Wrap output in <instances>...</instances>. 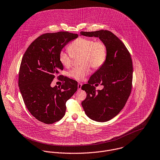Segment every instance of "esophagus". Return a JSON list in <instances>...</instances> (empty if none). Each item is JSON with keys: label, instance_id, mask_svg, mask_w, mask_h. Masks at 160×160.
Returning a JSON list of instances; mask_svg holds the SVG:
<instances>
[{"label": "esophagus", "instance_id": "1", "mask_svg": "<svg viewBox=\"0 0 160 160\" xmlns=\"http://www.w3.org/2000/svg\"><path fill=\"white\" fill-rule=\"evenodd\" d=\"M82 86V83L79 82V83H78V90H81Z\"/></svg>", "mask_w": 160, "mask_h": 160}]
</instances>
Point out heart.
Instances as JSON below:
<instances>
[{
    "instance_id": "obj_1",
    "label": "heart",
    "mask_w": 160,
    "mask_h": 160,
    "mask_svg": "<svg viewBox=\"0 0 160 160\" xmlns=\"http://www.w3.org/2000/svg\"><path fill=\"white\" fill-rule=\"evenodd\" d=\"M69 52L61 51L58 59L65 67L72 65L73 57L81 56L78 67L72 68L68 75L77 80H82L90 72V66L95 69L100 68L105 62L107 57V47L102 41H95L93 38L80 37L73 41L68 47Z\"/></svg>"
}]
</instances>
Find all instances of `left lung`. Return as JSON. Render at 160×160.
Masks as SVG:
<instances>
[{"label": "left lung", "instance_id": "obj_1", "mask_svg": "<svg viewBox=\"0 0 160 160\" xmlns=\"http://www.w3.org/2000/svg\"><path fill=\"white\" fill-rule=\"evenodd\" d=\"M80 35L98 37L107 47L105 62L91 76L88 83L82 87L87 93L82 105L90 119L107 122L119 113L130 95L133 78L131 55L124 43L110 31L81 32ZM95 83H101L104 88L96 91L92 85Z\"/></svg>", "mask_w": 160, "mask_h": 160}]
</instances>
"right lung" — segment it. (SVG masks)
Listing matches in <instances>:
<instances>
[{
    "label": "right lung",
    "instance_id": "right-lung-1",
    "mask_svg": "<svg viewBox=\"0 0 160 160\" xmlns=\"http://www.w3.org/2000/svg\"><path fill=\"white\" fill-rule=\"evenodd\" d=\"M78 37L68 32L43 34L29 45L23 56L19 89L27 108L41 122L51 124L62 119L67 101L77 90V82L67 77L63 79L61 87H52L51 83L63 69L58 59L60 52Z\"/></svg>",
    "mask_w": 160,
    "mask_h": 160
}]
</instances>
